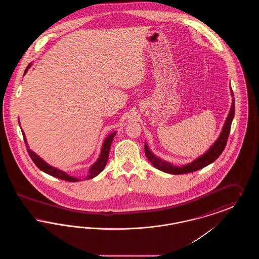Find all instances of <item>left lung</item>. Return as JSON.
<instances>
[{
    "instance_id": "left-lung-1",
    "label": "left lung",
    "mask_w": 259,
    "mask_h": 259,
    "mask_svg": "<svg viewBox=\"0 0 259 259\" xmlns=\"http://www.w3.org/2000/svg\"><path fill=\"white\" fill-rule=\"evenodd\" d=\"M231 90V96L233 97V91L230 87ZM235 114V100L232 99V104H231V108L230 111L228 112V115L226 117V120L224 122V125L222 127V132L219 136V138L217 139V141L210 146V148L201 156L197 157L196 159L188 164H185L184 166H175L171 164L168 161L163 160L160 157L156 156L149 148H148L147 142L145 143V152L146 155L148 157L149 162L158 170H160L162 172H168V174H172V175H182V174H186V172H192L200 170L206 166L209 165L210 163H212L217 158H219V156L222 154L223 149L226 146V142L228 139V136L230 133V128H231V124L232 120L234 117Z\"/></svg>"
}]
</instances>
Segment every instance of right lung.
Wrapping results in <instances>:
<instances>
[{
	"mask_svg": "<svg viewBox=\"0 0 259 259\" xmlns=\"http://www.w3.org/2000/svg\"><path fill=\"white\" fill-rule=\"evenodd\" d=\"M31 66H32V63H30L27 66V68L25 69L23 75H25V74L28 72V70ZM18 123L20 125L19 121H18ZM21 132H22V135L24 138V142L26 144V148L28 149V153H29L30 157L32 158V160L36 164V166L39 170H41L42 172H45L46 174H49L52 177H55L57 179L63 180V181L72 182V183L81 181V179H79V178H75L73 176H70V175H68L67 172L62 171L60 169L51 166L49 163H47L46 161L44 160L41 157H39L36 152H34L32 149H30V148H29L28 143H27V139H26V136H25L24 131L22 130V128H21ZM115 135H116V132L114 131V132H111V134H109L106 137V139L104 140V143L102 145L101 153L99 155L98 159L91 165V167L89 168V171H88V175H87V178H84V180H90V179L95 178L96 176H98L99 174L105 169L108 159H109V153H110V149H111V143H112L113 138L115 137Z\"/></svg>",
	"mask_w": 259,
	"mask_h": 259,
	"instance_id": "1",
	"label": "right lung"
}]
</instances>
